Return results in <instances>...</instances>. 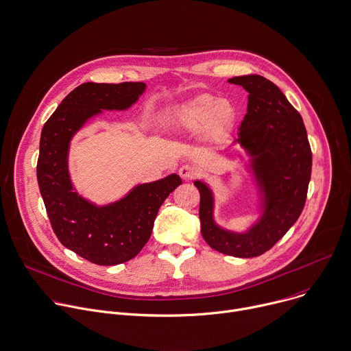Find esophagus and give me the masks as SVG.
Here are the masks:
<instances>
[{"label":"esophagus","instance_id":"1","mask_svg":"<svg viewBox=\"0 0 351 351\" xmlns=\"http://www.w3.org/2000/svg\"><path fill=\"white\" fill-rule=\"evenodd\" d=\"M179 175H180L182 179L190 180V179H193L197 175V171L191 165H182L179 168Z\"/></svg>","mask_w":351,"mask_h":351}]
</instances>
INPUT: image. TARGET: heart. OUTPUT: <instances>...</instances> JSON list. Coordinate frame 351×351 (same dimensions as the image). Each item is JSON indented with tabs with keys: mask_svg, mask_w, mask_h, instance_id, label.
I'll list each match as a JSON object with an SVG mask.
<instances>
[{
	"mask_svg": "<svg viewBox=\"0 0 351 351\" xmlns=\"http://www.w3.org/2000/svg\"><path fill=\"white\" fill-rule=\"evenodd\" d=\"M236 108L228 100L202 95L176 108L169 121L173 131L201 132L206 141H220L236 123Z\"/></svg>",
	"mask_w": 351,
	"mask_h": 351,
	"instance_id": "obj_1",
	"label": "heart"
}]
</instances>
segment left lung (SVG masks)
<instances>
[{
	"label": "left lung",
	"instance_id": "left-lung-1",
	"mask_svg": "<svg viewBox=\"0 0 351 351\" xmlns=\"http://www.w3.org/2000/svg\"><path fill=\"white\" fill-rule=\"evenodd\" d=\"M228 82L250 93L236 143L251 157L263 213L245 232L224 230L213 220L212 190L195 180L201 234L220 254L255 258L273 248L300 216L311 176V149L300 114L276 84L258 74Z\"/></svg>",
	"mask_w": 351,
	"mask_h": 351
}]
</instances>
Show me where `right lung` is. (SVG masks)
<instances>
[{"label": "right lung", "mask_w": 351, "mask_h": 351, "mask_svg": "<svg viewBox=\"0 0 351 351\" xmlns=\"http://www.w3.org/2000/svg\"><path fill=\"white\" fill-rule=\"evenodd\" d=\"M145 89V82L81 84L62 100L41 132L37 180L53 232L66 248L99 266L135 258L152 236L160 206L182 184L172 173L138 184L104 206L86 201L71 184L67 156L74 134L101 110H127Z\"/></svg>", "instance_id": "add662e5"}]
</instances>
